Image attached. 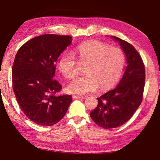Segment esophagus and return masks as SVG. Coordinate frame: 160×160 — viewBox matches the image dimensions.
<instances>
[{"mask_svg":"<svg viewBox=\"0 0 160 160\" xmlns=\"http://www.w3.org/2000/svg\"><path fill=\"white\" fill-rule=\"evenodd\" d=\"M72 98L73 99H85V97L79 96V95H72Z\"/></svg>","mask_w":160,"mask_h":160,"instance_id":"esophagus-1","label":"esophagus"}]
</instances>
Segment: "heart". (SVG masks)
Here are the masks:
<instances>
[{
  "mask_svg": "<svg viewBox=\"0 0 160 160\" xmlns=\"http://www.w3.org/2000/svg\"><path fill=\"white\" fill-rule=\"evenodd\" d=\"M125 61V54L120 48L88 41L78 45L72 53H62L58 68L64 77L72 78L78 73V63L85 65L86 75L75 78L67 86L68 92L84 94L97 90L99 87L104 91L114 86L122 75Z\"/></svg>",
  "mask_w": 160,
  "mask_h": 160,
  "instance_id": "b5f03b06",
  "label": "heart"
}]
</instances>
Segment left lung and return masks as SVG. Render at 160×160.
Masks as SVG:
<instances>
[{"label": "left lung", "instance_id": "obj_1", "mask_svg": "<svg viewBox=\"0 0 160 160\" xmlns=\"http://www.w3.org/2000/svg\"><path fill=\"white\" fill-rule=\"evenodd\" d=\"M126 56L127 66L118 85L98 99L90 113L94 122L104 128H113L126 123L141 104L145 87V70L141 56L134 47L116 37Z\"/></svg>", "mask_w": 160, "mask_h": 160}]
</instances>
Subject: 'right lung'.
Here are the masks:
<instances>
[{
	"label": "right lung",
	"instance_id": "obj_1",
	"mask_svg": "<svg viewBox=\"0 0 160 160\" xmlns=\"http://www.w3.org/2000/svg\"><path fill=\"white\" fill-rule=\"evenodd\" d=\"M68 35L47 34L33 38L18 50L12 66V88L27 117L38 125L60 121L72 102L70 94L57 96L62 89L53 79L58 56L71 44Z\"/></svg>",
	"mask_w": 160,
	"mask_h": 160
}]
</instances>
